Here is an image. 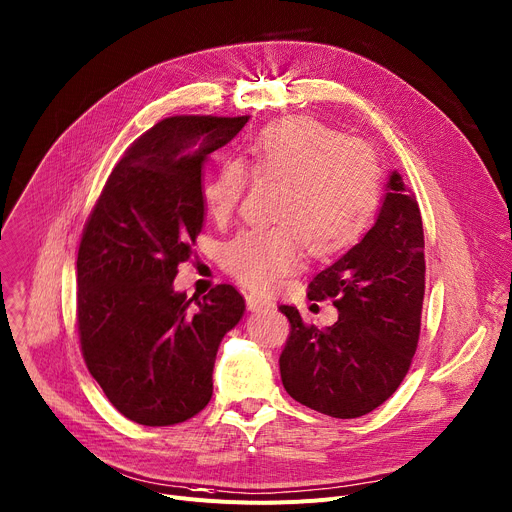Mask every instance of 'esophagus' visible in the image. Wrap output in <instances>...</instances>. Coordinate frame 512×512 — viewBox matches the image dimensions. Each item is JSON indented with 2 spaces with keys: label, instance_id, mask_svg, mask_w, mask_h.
Masks as SVG:
<instances>
[{
  "label": "esophagus",
  "instance_id": "1",
  "mask_svg": "<svg viewBox=\"0 0 512 512\" xmlns=\"http://www.w3.org/2000/svg\"><path fill=\"white\" fill-rule=\"evenodd\" d=\"M245 300H247L249 311H261V309H271V306H274V300L263 296V294L249 292V294H245Z\"/></svg>",
  "mask_w": 512,
  "mask_h": 512
}]
</instances>
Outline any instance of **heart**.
<instances>
[{
  "mask_svg": "<svg viewBox=\"0 0 512 512\" xmlns=\"http://www.w3.org/2000/svg\"><path fill=\"white\" fill-rule=\"evenodd\" d=\"M255 179L282 181L269 226L241 230L222 245L228 274L253 290L276 288L302 261L348 249L370 224L381 197V166L364 142L342 138L311 117L267 125L245 146ZM241 160H224L201 185L208 216L226 222L247 189Z\"/></svg>",
  "mask_w": 512,
  "mask_h": 512,
  "instance_id": "1",
  "label": "heart"
}]
</instances>
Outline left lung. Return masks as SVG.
<instances>
[{"label":"left lung","instance_id":"1","mask_svg":"<svg viewBox=\"0 0 512 512\" xmlns=\"http://www.w3.org/2000/svg\"><path fill=\"white\" fill-rule=\"evenodd\" d=\"M424 274L418 201L393 170L377 222L309 284L311 300H333L337 321L317 329L302 321L296 306H280L290 321L280 356L288 395L342 420L366 416L385 403L418 348Z\"/></svg>","mask_w":512,"mask_h":512}]
</instances>
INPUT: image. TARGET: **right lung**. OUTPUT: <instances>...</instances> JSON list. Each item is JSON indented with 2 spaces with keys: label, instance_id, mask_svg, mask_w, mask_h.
Returning a JSON list of instances; mask_svg holds the SVG:
<instances>
[{
  "label": "right lung",
  "instance_id": "add662e5",
  "mask_svg": "<svg viewBox=\"0 0 512 512\" xmlns=\"http://www.w3.org/2000/svg\"><path fill=\"white\" fill-rule=\"evenodd\" d=\"M247 121L162 119L113 168L84 226L76 261L82 356L131 422L173 426L212 399L216 354L245 298L218 284L193 307L173 280L206 216L203 162Z\"/></svg>",
  "mask_w": 512,
  "mask_h": 512
}]
</instances>
